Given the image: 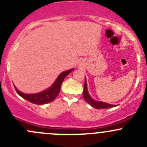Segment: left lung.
Here are the masks:
<instances>
[{"label": "left lung", "mask_w": 147, "mask_h": 147, "mask_svg": "<svg viewBox=\"0 0 147 147\" xmlns=\"http://www.w3.org/2000/svg\"><path fill=\"white\" fill-rule=\"evenodd\" d=\"M83 97H84V100H85L89 105H90L92 107H93L96 108V109H107V108L113 107L115 106V105H110V104L105 103V102H97L95 101V100H92V99L91 98V97L90 96V94H89L88 91H87V81H86V78H85V81H84V91H83Z\"/></svg>", "instance_id": "1"}]
</instances>
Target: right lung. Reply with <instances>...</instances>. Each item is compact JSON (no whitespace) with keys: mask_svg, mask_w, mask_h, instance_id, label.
Masks as SVG:
<instances>
[{"mask_svg":"<svg viewBox=\"0 0 147 147\" xmlns=\"http://www.w3.org/2000/svg\"><path fill=\"white\" fill-rule=\"evenodd\" d=\"M72 70H73V69H71L69 70L65 71V72L60 74V75L57 78L55 82L53 83V85L50 88L42 92L36 93V94H24V93L19 91L15 86L14 87L16 89V92L27 101L31 102V103L35 104V105H44V104L53 102L57 97V96L60 93L62 83L64 80L65 77L68 74L70 73L71 71Z\"/></svg>","mask_w":147,"mask_h":147,"instance_id":"right-lung-1","label":"right lung"}]
</instances>
